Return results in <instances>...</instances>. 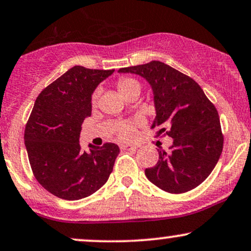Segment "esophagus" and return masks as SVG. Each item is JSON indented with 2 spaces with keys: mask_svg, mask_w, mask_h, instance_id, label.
I'll use <instances>...</instances> for the list:
<instances>
[{
  "mask_svg": "<svg viewBox=\"0 0 251 251\" xmlns=\"http://www.w3.org/2000/svg\"><path fill=\"white\" fill-rule=\"evenodd\" d=\"M138 147L133 145H120V150L122 151H135Z\"/></svg>",
  "mask_w": 251,
  "mask_h": 251,
  "instance_id": "1",
  "label": "esophagus"
}]
</instances>
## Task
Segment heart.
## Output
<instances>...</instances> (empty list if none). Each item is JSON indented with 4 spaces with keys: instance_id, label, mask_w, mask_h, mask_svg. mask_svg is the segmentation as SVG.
Listing matches in <instances>:
<instances>
[{
    "instance_id": "obj_1",
    "label": "heart",
    "mask_w": 251,
    "mask_h": 251,
    "mask_svg": "<svg viewBox=\"0 0 251 251\" xmlns=\"http://www.w3.org/2000/svg\"><path fill=\"white\" fill-rule=\"evenodd\" d=\"M117 90L124 99H127L129 96L140 95L141 84L139 83V80L134 79V78L125 77L118 80ZM97 99H98V93L96 92L93 93L92 96V105H96ZM118 134H119V137L122 139L128 140V139H131L134 134L133 125H131V124H123V125H120L119 128H118Z\"/></svg>"
}]
</instances>
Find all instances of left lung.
Here are the masks:
<instances>
[{
  "instance_id": "left-lung-1",
  "label": "left lung",
  "mask_w": 251,
  "mask_h": 251,
  "mask_svg": "<svg viewBox=\"0 0 251 251\" xmlns=\"http://www.w3.org/2000/svg\"><path fill=\"white\" fill-rule=\"evenodd\" d=\"M151 85L155 118L151 128L173 139L171 152L160 149L159 160L145 174L162 191L180 194L194 189L212 173L223 149V135L216 108L194 79L172 66L152 60L120 69Z\"/></svg>"
}]
</instances>
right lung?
<instances>
[{
	"mask_svg": "<svg viewBox=\"0 0 251 251\" xmlns=\"http://www.w3.org/2000/svg\"><path fill=\"white\" fill-rule=\"evenodd\" d=\"M114 70L76 65L39 93L24 131L36 180L64 200H80L105 185L120 150L106 143L81 151L84 119L91 116L92 95Z\"/></svg>",
	"mask_w": 251,
	"mask_h": 251,
	"instance_id": "obj_1",
	"label": "right lung"
}]
</instances>
